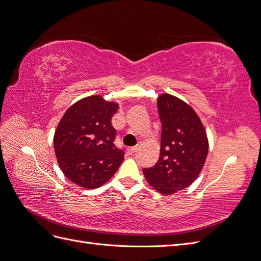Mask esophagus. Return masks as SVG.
I'll list each match as a JSON object with an SVG mask.
<instances>
[{
	"label": "esophagus",
	"instance_id": "34e87169",
	"mask_svg": "<svg viewBox=\"0 0 261 261\" xmlns=\"http://www.w3.org/2000/svg\"><path fill=\"white\" fill-rule=\"evenodd\" d=\"M138 149H139V147H130V148H127V152L129 154H133V153H135Z\"/></svg>",
	"mask_w": 261,
	"mask_h": 261
}]
</instances>
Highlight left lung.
Returning <instances> with one entry per match:
<instances>
[{
	"instance_id": "left-lung-1",
	"label": "left lung",
	"mask_w": 261,
	"mask_h": 261,
	"mask_svg": "<svg viewBox=\"0 0 261 261\" xmlns=\"http://www.w3.org/2000/svg\"><path fill=\"white\" fill-rule=\"evenodd\" d=\"M156 105L162 124L160 156L153 168L143 172L156 192L172 195L198 177L207 159L209 141L198 114L185 101L163 93Z\"/></svg>"
}]
</instances>
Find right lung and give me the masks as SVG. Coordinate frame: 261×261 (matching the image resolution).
<instances>
[{
    "mask_svg": "<svg viewBox=\"0 0 261 261\" xmlns=\"http://www.w3.org/2000/svg\"><path fill=\"white\" fill-rule=\"evenodd\" d=\"M118 105L103 97H86L70 106L54 133L53 144L60 169L76 185L94 189L111 178L124 160L114 146L111 124Z\"/></svg>",
    "mask_w": 261,
    "mask_h": 261,
    "instance_id": "1",
    "label": "right lung"
}]
</instances>
